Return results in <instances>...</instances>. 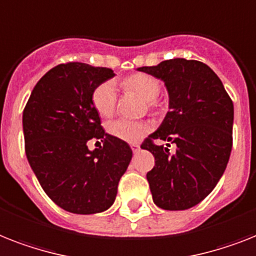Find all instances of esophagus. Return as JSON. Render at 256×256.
Here are the masks:
<instances>
[{
    "mask_svg": "<svg viewBox=\"0 0 256 256\" xmlns=\"http://www.w3.org/2000/svg\"><path fill=\"white\" fill-rule=\"evenodd\" d=\"M130 147H132V151H134V152H138L139 148H140L138 143H132V144Z\"/></svg>",
    "mask_w": 256,
    "mask_h": 256,
    "instance_id": "1",
    "label": "esophagus"
}]
</instances>
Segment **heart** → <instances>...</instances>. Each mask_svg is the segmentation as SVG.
I'll return each mask as SVG.
<instances>
[{
  "label": "heart",
  "mask_w": 256,
  "mask_h": 256,
  "mask_svg": "<svg viewBox=\"0 0 256 256\" xmlns=\"http://www.w3.org/2000/svg\"><path fill=\"white\" fill-rule=\"evenodd\" d=\"M124 88L128 90L138 93L143 98L148 101L150 106H152L154 101L159 97L162 92V82L159 78L150 76V74H138L130 78H124ZM117 88L113 81H105L98 86H96L92 93V104L96 112L101 117H110L116 110L117 105ZM108 132L113 135L114 138L121 139L124 142L134 143L150 132L151 124L144 121H132V120H114L109 122L106 126Z\"/></svg>",
  "instance_id": "obj_1"
}]
</instances>
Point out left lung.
<instances>
[{"label": "left lung", "instance_id": "8db88e82", "mask_svg": "<svg viewBox=\"0 0 256 256\" xmlns=\"http://www.w3.org/2000/svg\"><path fill=\"white\" fill-rule=\"evenodd\" d=\"M138 70L164 81L170 112L143 142L155 158L147 172L152 200L166 210H186L214 189L226 170L232 146L234 106L222 81L197 60H164ZM155 138L174 142L176 151L156 146Z\"/></svg>", "mask_w": 256, "mask_h": 256}]
</instances>
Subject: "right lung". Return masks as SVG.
Instances as JSON below:
<instances>
[{"mask_svg": "<svg viewBox=\"0 0 256 256\" xmlns=\"http://www.w3.org/2000/svg\"><path fill=\"white\" fill-rule=\"evenodd\" d=\"M116 74L85 63L59 64L36 82L24 110V150L47 196L64 210L94 214L113 205L132 151L106 134L92 104L96 86ZM104 146L90 152L88 142Z\"/></svg>", "mask_w": 256, "mask_h": 256, "instance_id": "obj_1", "label": "right lung"}]
</instances>
